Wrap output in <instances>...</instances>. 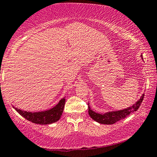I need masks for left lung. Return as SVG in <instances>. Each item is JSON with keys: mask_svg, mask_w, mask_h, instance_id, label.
Returning <instances> with one entry per match:
<instances>
[{"mask_svg": "<svg viewBox=\"0 0 157 157\" xmlns=\"http://www.w3.org/2000/svg\"><path fill=\"white\" fill-rule=\"evenodd\" d=\"M141 58L143 59L142 55H141ZM144 60V59H143ZM144 94H142L140 98L136 102L132 105V106L128 107V108L123 109V110H112V111L105 112L104 113H97V112L92 110V109L90 107V103H88L89 107V114L91 117L92 120L98 122V123L101 124H105V125H111L113 123H117L120 120L126 118L131 113H133L134 111H136L138 108H139L140 105H141V102H142L143 98H144Z\"/></svg>", "mask_w": 157, "mask_h": 157, "instance_id": "8db88e82", "label": "left lung"}]
</instances>
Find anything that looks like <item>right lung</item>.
<instances>
[{"mask_svg": "<svg viewBox=\"0 0 157 157\" xmlns=\"http://www.w3.org/2000/svg\"><path fill=\"white\" fill-rule=\"evenodd\" d=\"M65 98H62L53 108L41 111L32 112L21 110L13 106V108L29 121L40 125H48L57 122L62 117L65 108Z\"/></svg>", "mask_w": 157, "mask_h": 157, "instance_id": "right-lung-1", "label": "right lung"}]
</instances>
